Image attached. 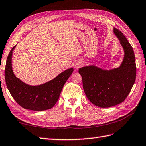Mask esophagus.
<instances>
[{
    "label": "esophagus",
    "instance_id": "esophagus-1",
    "mask_svg": "<svg viewBox=\"0 0 146 146\" xmlns=\"http://www.w3.org/2000/svg\"><path fill=\"white\" fill-rule=\"evenodd\" d=\"M80 66H81L80 64H77L75 65V68H77V69H78V68H79Z\"/></svg>",
    "mask_w": 146,
    "mask_h": 146
}]
</instances>
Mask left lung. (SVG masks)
I'll list each match as a JSON object with an SVG mask.
<instances>
[{"label": "left lung", "instance_id": "8db88e82", "mask_svg": "<svg viewBox=\"0 0 146 146\" xmlns=\"http://www.w3.org/2000/svg\"><path fill=\"white\" fill-rule=\"evenodd\" d=\"M114 33L120 41L125 52L120 66L107 71L89 66L78 70L87 98L92 104L101 108L111 107L123 102L136 78L133 48L121 31L114 28Z\"/></svg>", "mask_w": 146, "mask_h": 146}]
</instances>
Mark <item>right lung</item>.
<instances>
[{"mask_svg": "<svg viewBox=\"0 0 146 146\" xmlns=\"http://www.w3.org/2000/svg\"><path fill=\"white\" fill-rule=\"evenodd\" d=\"M14 47L9 54L5 68V83L11 96L25 110L39 111L51 109L58 101L62 87L73 69L70 68L63 71L44 84L28 85L16 78L13 72L11 58Z\"/></svg>", "mask_w": 146, "mask_h": 146, "instance_id": "1", "label": "right lung"}]
</instances>
